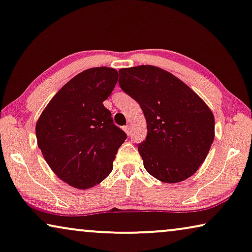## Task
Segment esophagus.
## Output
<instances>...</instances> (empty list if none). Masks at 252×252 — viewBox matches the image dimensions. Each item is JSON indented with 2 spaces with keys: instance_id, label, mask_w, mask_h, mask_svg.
Returning <instances> with one entry per match:
<instances>
[{
  "instance_id": "obj_1",
  "label": "esophagus",
  "mask_w": 252,
  "mask_h": 252,
  "mask_svg": "<svg viewBox=\"0 0 252 252\" xmlns=\"http://www.w3.org/2000/svg\"><path fill=\"white\" fill-rule=\"evenodd\" d=\"M123 130L126 131V134H130V133H131V127H130L129 126H123Z\"/></svg>"
}]
</instances>
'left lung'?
<instances>
[{
	"mask_svg": "<svg viewBox=\"0 0 252 252\" xmlns=\"http://www.w3.org/2000/svg\"><path fill=\"white\" fill-rule=\"evenodd\" d=\"M121 89L140 105L147 137L138 150L159 181L181 182L204 163L215 136L209 107L173 74L153 65L120 69Z\"/></svg>",
	"mask_w": 252,
	"mask_h": 252,
	"instance_id": "left-lung-1",
	"label": "left lung"
}]
</instances>
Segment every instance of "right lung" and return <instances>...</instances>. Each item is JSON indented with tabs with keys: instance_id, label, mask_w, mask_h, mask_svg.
Segmentation results:
<instances>
[{
	"instance_id": "right-lung-1",
	"label": "right lung",
	"mask_w": 252,
	"mask_h": 252,
	"mask_svg": "<svg viewBox=\"0 0 252 252\" xmlns=\"http://www.w3.org/2000/svg\"><path fill=\"white\" fill-rule=\"evenodd\" d=\"M118 71L100 66L82 71L65 84L36 125L38 147L62 181L88 189L111 173L126 139L103 102L113 92Z\"/></svg>"
}]
</instances>
